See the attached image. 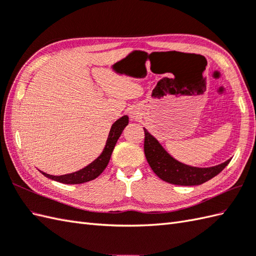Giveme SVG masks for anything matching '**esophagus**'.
Returning <instances> with one entry per match:
<instances>
[{"label": "esophagus", "mask_w": 256, "mask_h": 256, "mask_svg": "<svg viewBox=\"0 0 256 256\" xmlns=\"http://www.w3.org/2000/svg\"><path fill=\"white\" fill-rule=\"evenodd\" d=\"M130 118H132L133 120H136V118H138V112H135V111H132V112H130Z\"/></svg>", "instance_id": "34e87169"}]
</instances>
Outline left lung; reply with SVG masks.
Returning <instances> with one entry per match:
<instances>
[{"label":"left lung","mask_w":256,"mask_h":256,"mask_svg":"<svg viewBox=\"0 0 256 256\" xmlns=\"http://www.w3.org/2000/svg\"><path fill=\"white\" fill-rule=\"evenodd\" d=\"M145 130L144 152L148 164L160 179L176 186H200L210 180L227 167L231 159L208 168H198L178 162L154 136Z\"/></svg>","instance_id":"1"}]
</instances>
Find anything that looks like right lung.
<instances>
[{
  "instance_id": "obj_1",
  "label": "right lung",
  "mask_w": 256,
  "mask_h": 256,
  "mask_svg": "<svg viewBox=\"0 0 256 256\" xmlns=\"http://www.w3.org/2000/svg\"><path fill=\"white\" fill-rule=\"evenodd\" d=\"M128 124V116H123L122 118H120L118 120H116L114 124H112L109 135H108V140H106V146L104 148L102 152L100 154V156L97 159H94L92 164L86 166L85 168H82L76 172H73V174H63V176H51V174H46L44 171H40V172L44 176L49 178V179L61 182L64 184H80V183H85V182L96 179L97 176H99L101 174H102V171L106 169V166H108L116 142L118 138L121 136L124 128H126Z\"/></svg>"
}]
</instances>
